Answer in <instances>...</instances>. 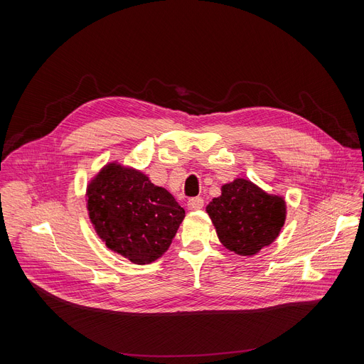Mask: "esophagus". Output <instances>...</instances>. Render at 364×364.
Instances as JSON below:
<instances>
[{
  "mask_svg": "<svg viewBox=\"0 0 364 364\" xmlns=\"http://www.w3.org/2000/svg\"><path fill=\"white\" fill-rule=\"evenodd\" d=\"M187 205H188V209H190V210H200V209H203L204 200H203L201 197H193V198H190V200H188Z\"/></svg>",
  "mask_w": 364,
  "mask_h": 364,
  "instance_id": "34e87169",
  "label": "esophagus"
}]
</instances>
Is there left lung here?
I'll use <instances>...</instances> for the list:
<instances>
[{
	"instance_id": "8db88e82",
	"label": "left lung",
	"mask_w": 364,
	"mask_h": 364,
	"mask_svg": "<svg viewBox=\"0 0 364 364\" xmlns=\"http://www.w3.org/2000/svg\"><path fill=\"white\" fill-rule=\"evenodd\" d=\"M222 245L242 256H252L279 235L287 215L285 200L265 193L245 178L222 187V196L205 207Z\"/></svg>"
}]
</instances>
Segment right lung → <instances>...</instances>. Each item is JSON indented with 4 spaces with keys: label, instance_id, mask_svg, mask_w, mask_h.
I'll use <instances>...</instances> for the list:
<instances>
[{
    "label": "right lung",
    "instance_id": "add662e5",
    "mask_svg": "<svg viewBox=\"0 0 364 364\" xmlns=\"http://www.w3.org/2000/svg\"><path fill=\"white\" fill-rule=\"evenodd\" d=\"M87 210L105 245L145 265L170 247L186 212L163 187L134 168L108 164L87 186Z\"/></svg>",
    "mask_w": 364,
    "mask_h": 364
}]
</instances>
